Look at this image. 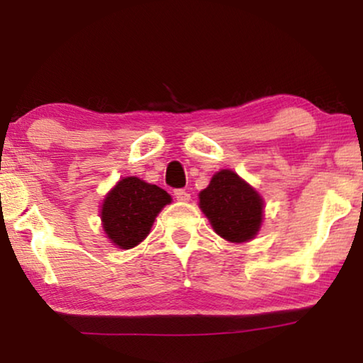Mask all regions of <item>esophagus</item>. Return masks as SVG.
Here are the masks:
<instances>
[{
	"label": "esophagus",
	"instance_id": "34e87169",
	"mask_svg": "<svg viewBox=\"0 0 363 363\" xmlns=\"http://www.w3.org/2000/svg\"><path fill=\"white\" fill-rule=\"evenodd\" d=\"M175 198L178 201H190V193L186 190H175Z\"/></svg>",
	"mask_w": 363,
	"mask_h": 363
}]
</instances>
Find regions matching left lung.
I'll return each mask as SVG.
<instances>
[{
	"instance_id": "1",
	"label": "left lung",
	"mask_w": 363,
	"mask_h": 363,
	"mask_svg": "<svg viewBox=\"0 0 363 363\" xmlns=\"http://www.w3.org/2000/svg\"><path fill=\"white\" fill-rule=\"evenodd\" d=\"M200 208L216 235L231 242H246L259 231L262 198L233 170H220L200 191Z\"/></svg>"
}]
</instances>
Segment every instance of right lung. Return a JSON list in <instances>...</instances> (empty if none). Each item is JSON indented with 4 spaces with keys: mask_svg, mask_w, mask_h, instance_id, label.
Returning a JSON list of instances; mask_svg holds the SVG:
<instances>
[{
    "mask_svg": "<svg viewBox=\"0 0 363 363\" xmlns=\"http://www.w3.org/2000/svg\"><path fill=\"white\" fill-rule=\"evenodd\" d=\"M172 196L160 186L137 177L122 178L102 203L101 220L108 240L121 250L140 245L162 208Z\"/></svg>",
    "mask_w": 363,
    "mask_h": 363,
    "instance_id": "right-lung-1",
    "label": "right lung"
}]
</instances>
